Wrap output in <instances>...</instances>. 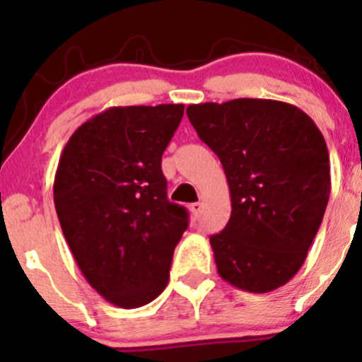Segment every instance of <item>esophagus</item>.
<instances>
[{
    "instance_id": "34e87169",
    "label": "esophagus",
    "mask_w": 362,
    "mask_h": 362,
    "mask_svg": "<svg viewBox=\"0 0 362 362\" xmlns=\"http://www.w3.org/2000/svg\"><path fill=\"white\" fill-rule=\"evenodd\" d=\"M190 213H192L194 219H199V218H201V213H202V202H194V204H190Z\"/></svg>"
}]
</instances>
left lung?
Segmentation results:
<instances>
[{
  "label": "left lung",
  "mask_w": 362,
  "mask_h": 362,
  "mask_svg": "<svg viewBox=\"0 0 362 362\" xmlns=\"http://www.w3.org/2000/svg\"><path fill=\"white\" fill-rule=\"evenodd\" d=\"M187 115L230 185V221L209 240L218 274L248 293L281 288L301 269L327 209L322 132L298 107L265 98L197 103Z\"/></svg>",
  "instance_id": "obj_1"
}]
</instances>
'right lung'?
Here are the masks:
<instances>
[{"instance_id": "add662e5", "label": "right lung", "mask_w": 362, "mask_h": 362, "mask_svg": "<svg viewBox=\"0 0 362 362\" xmlns=\"http://www.w3.org/2000/svg\"><path fill=\"white\" fill-rule=\"evenodd\" d=\"M182 117V103L110 107L81 124L59 158L54 204L62 233L91 288L120 308L160 296L189 226L161 172Z\"/></svg>"}]
</instances>
